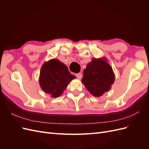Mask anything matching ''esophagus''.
Segmentation results:
<instances>
[{
	"mask_svg": "<svg viewBox=\"0 0 149 149\" xmlns=\"http://www.w3.org/2000/svg\"><path fill=\"white\" fill-rule=\"evenodd\" d=\"M76 77H77L79 79H81L82 78V76H83V75H82L81 73H79L76 74Z\"/></svg>",
	"mask_w": 149,
	"mask_h": 149,
	"instance_id": "34e87169",
	"label": "esophagus"
}]
</instances>
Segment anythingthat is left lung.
<instances>
[{
	"instance_id": "1",
	"label": "left lung",
	"mask_w": 149,
	"mask_h": 149,
	"mask_svg": "<svg viewBox=\"0 0 149 149\" xmlns=\"http://www.w3.org/2000/svg\"><path fill=\"white\" fill-rule=\"evenodd\" d=\"M114 79V72L106 58H93L84 70L81 82L94 96L100 97L111 89Z\"/></svg>"
}]
</instances>
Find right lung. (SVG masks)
<instances>
[{"instance_id":"right-lung-1","label":"right lung","mask_w":149,"mask_h":149,"mask_svg":"<svg viewBox=\"0 0 149 149\" xmlns=\"http://www.w3.org/2000/svg\"><path fill=\"white\" fill-rule=\"evenodd\" d=\"M76 76L70 74L67 66L57 59L45 62L40 70L39 83L43 91L58 97L63 93L69 83Z\"/></svg>"}]
</instances>
